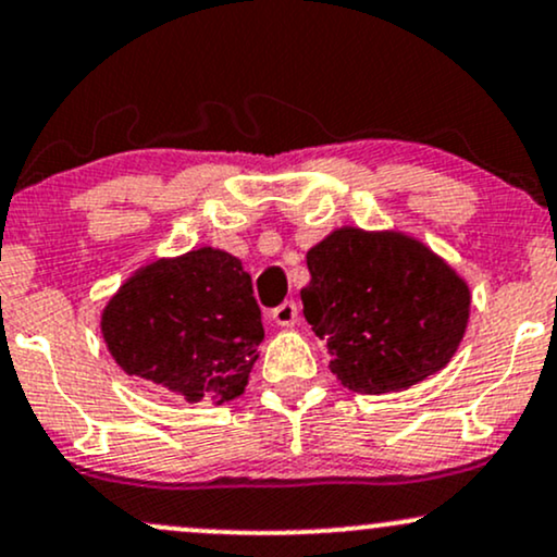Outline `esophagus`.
Instances as JSON below:
<instances>
[{
	"label": "esophagus",
	"instance_id": "1",
	"mask_svg": "<svg viewBox=\"0 0 557 557\" xmlns=\"http://www.w3.org/2000/svg\"><path fill=\"white\" fill-rule=\"evenodd\" d=\"M272 319L280 324V327H293L298 322V304L296 300H285L277 309L272 311Z\"/></svg>",
	"mask_w": 557,
	"mask_h": 557
}]
</instances>
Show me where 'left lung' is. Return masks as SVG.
Returning <instances> with one entry per match:
<instances>
[{
    "mask_svg": "<svg viewBox=\"0 0 557 557\" xmlns=\"http://www.w3.org/2000/svg\"><path fill=\"white\" fill-rule=\"evenodd\" d=\"M306 322L327 341L345 387L380 395L440 372L469 322V287L443 259L400 233L343 227L306 253Z\"/></svg>",
    "mask_w": 557,
    "mask_h": 557,
    "instance_id": "obj_1",
    "label": "left lung"
}]
</instances>
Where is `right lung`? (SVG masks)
<instances>
[{
	"mask_svg": "<svg viewBox=\"0 0 557 557\" xmlns=\"http://www.w3.org/2000/svg\"><path fill=\"white\" fill-rule=\"evenodd\" d=\"M101 332L123 372L214 406L243 393L264 341L251 274L216 248L138 270L107 304Z\"/></svg>",
	"mask_w": 557,
	"mask_h": 557,
	"instance_id": "right-lung-1",
	"label": "right lung"
}]
</instances>
